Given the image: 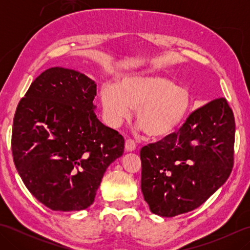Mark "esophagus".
I'll return each instance as SVG.
<instances>
[{
	"label": "esophagus",
	"mask_w": 250,
	"mask_h": 250,
	"mask_svg": "<svg viewBox=\"0 0 250 250\" xmlns=\"http://www.w3.org/2000/svg\"><path fill=\"white\" fill-rule=\"evenodd\" d=\"M125 150L126 151H134L135 148H136V145H135V143L132 141V140H126L125 141Z\"/></svg>",
	"instance_id": "1"
}]
</instances>
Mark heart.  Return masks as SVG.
Listing matches in <instances>:
<instances>
[{
    "label": "heart",
    "instance_id": "heart-1",
    "mask_svg": "<svg viewBox=\"0 0 250 250\" xmlns=\"http://www.w3.org/2000/svg\"><path fill=\"white\" fill-rule=\"evenodd\" d=\"M106 118L119 125L132 108L136 120L151 139H163L183 124L190 108V94L173 79L156 75H135L118 84H106L101 91Z\"/></svg>",
    "mask_w": 250,
    "mask_h": 250
}]
</instances>
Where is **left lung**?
<instances>
[{
    "mask_svg": "<svg viewBox=\"0 0 250 250\" xmlns=\"http://www.w3.org/2000/svg\"><path fill=\"white\" fill-rule=\"evenodd\" d=\"M235 120L225 98L194 110L177 133L141 149V188L151 213L174 217L198 208L229 178Z\"/></svg>",
    "mask_w": 250,
    "mask_h": 250,
    "instance_id": "1",
    "label": "left lung"
}]
</instances>
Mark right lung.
<instances>
[{"mask_svg":"<svg viewBox=\"0 0 250 250\" xmlns=\"http://www.w3.org/2000/svg\"><path fill=\"white\" fill-rule=\"evenodd\" d=\"M97 83L51 67L31 83L16 109L12 150L25 187L52 210L86 209L125 140L94 113Z\"/></svg>","mask_w":250,"mask_h":250,"instance_id":"right-lung-1","label":"right lung"}]
</instances>
